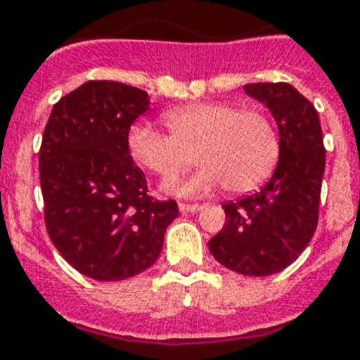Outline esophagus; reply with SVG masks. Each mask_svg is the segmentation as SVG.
Returning <instances> with one entry per match:
<instances>
[{
  "mask_svg": "<svg viewBox=\"0 0 360 360\" xmlns=\"http://www.w3.org/2000/svg\"><path fill=\"white\" fill-rule=\"evenodd\" d=\"M200 209H201L200 203H179L181 212H195V210H200Z\"/></svg>",
  "mask_w": 360,
  "mask_h": 360,
  "instance_id": "esophagus-1",
  "label": "esophagus"
}]
</instances>
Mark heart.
Returning <instances> with one entry per match:
<instances>
[{
  "label": "heart",
  "instance_id": "heart-1",
  "mask_svg": "<svg viewBox=\"0 0 360 360\" xmlns=\"http://www.w3.org/2000/svg\"><path fill=\"white\" fill-rule=\"evenodd\" d=\"M170 134L136 122L127 131V150L136 165L162 179H174L192 165L201 168L175 186L183 195L221 186L231 194L259 188L279 160V134L264 110L235 101H200L162 114Z\"/></svg>",
  "mask_w": 360,
  "mask_h": 360
}]
</instances>
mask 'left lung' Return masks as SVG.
Masks as SVG:
<instances>
[{
	"label": "left lung",
	"mask_w": 360,
	"mask_h": 360,
	"mask_svg": "<svg viewBox=\"0 0 360 360\" xmlns=\"http://www.w3.org/2000/svg\"><path fill=\"white\" fill-rule=\"evenodd\" d=\"M244 90L276 118L279 162L259 192L224 205L226 224L209 250L229 270L262 277L290 266L316 231L326 148L314 105L292 84L251 83Z\"/></svg>",
	"instance_id": "obj_1"
}]
</instances>
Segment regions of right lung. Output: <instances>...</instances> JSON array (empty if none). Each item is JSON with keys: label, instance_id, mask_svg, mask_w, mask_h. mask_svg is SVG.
Listing matches in <instances>:
<instances>
[{"label": "right lung", "instance_id": "add662e5", "mask_svg": "<svg viewBox=\"0 0 360 360\" xmlns=\"http://www.w3.org/2000/svg\"><path fill=\"white\" fill-rule=\"evenodd\" d=\"M150 109L148 92L89 81L53 105L38 153L44 220L58 253L96 281H124L160 255L174 200L148 194L127 131Z\"/></svg>", "mask_w": 360, "mask_h": 360}]
</instances>
